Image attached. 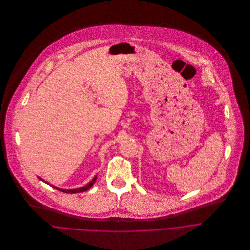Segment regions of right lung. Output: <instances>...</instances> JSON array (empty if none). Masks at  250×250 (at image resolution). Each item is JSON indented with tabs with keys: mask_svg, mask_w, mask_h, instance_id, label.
Listing matches in <instances>:
<instances>
[{
	"mask_svg": "<svg viewBox=\"0 0 250 250\" xmlns=\"http://www.w3.org/2000/svg\"><path fill=\"white\" fill-rule=\"evenodd\" d=\"M38 178H39V177H38ZM96 179H97V175H95L94 178L92 179L87 185H85V186H83V187H82V188H74V189H62V188H59L55 187L54 185H51V186H52V188H56V189H58V190H60V191L65 192V193H78V192H83V191H85V190L89 189V188L93 186V184H94V182L96 181ZM39 180H41V181L44 182L43 179L39 178ZM46 183H47L48 185H50L48 182H46Z\"/></svg>",
	"mask_w": 250,
	"mask_h": 250,
	"instance_id": "obj_1",
	"label": "right lung"
}]
</instances>
